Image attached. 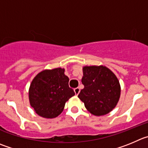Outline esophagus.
Masks as SVG:
<instances>
[{
    "instance_id": "1",
    "label": "esophagus",
    "mask_w": 148,
    "mask_h": 148,
    "mask_svg": "<svg viewBox=\"0 0 148 148\" xmlns=\"http://www.w3.org/2000/svg\"><path fill=\"white\" fill-rule=\"evenodd\" d=\"M74 93H75V94L77 95H78L79 93V92H80V89H79V88H74Z\"/></svg>"
}]
</instances>
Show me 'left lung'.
I'll list each match as a JSON object with an SVG mask.
<instances>
[{
  "label": "left lung",
  "instance_id": "1",
  "mask_svg": "<svg viewBox=\"0 0 148 148\" xmlns=\"http://www.w3.org/2000/svg\"><path fill=\"white\" fill-rule=\"evenodd\" d=\"M84 88L78 95L88 112L95 116L110 113L121 96V85L115 74L104 66L82 68Z\"/></svg>",
  "mask_w": 148,
  "mask_h": 148
}]
</instances>
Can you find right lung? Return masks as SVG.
Masks as SVG:
<instances>
[{
    "mask_svg": "<svg viewBox=\"0 0 148 148\" xmlns=\"http://www.w3.org/2000/svg\"><path fill=\"white\" fill-rule=\"evenodd\" d=\"M65 69H45L34 78L28 90L30 106L39 116L55 118L63 111L66 102L75 93L69 86Z\"/></svg>",
    "mask_w": 148,
    "mask_h": 148,
    "instance_id": "add662e5",
    "label": "right lung"
}]
</instances>
